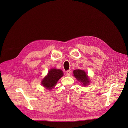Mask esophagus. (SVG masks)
<instances>
[{"label":"esophagus","instance_id":"34e87169","mask_svg":"<svg viewBox=\"0 0 128 128\" xmlns=\"http://www.w3.org/2000/svg\"><path fill=\"white\" fill-rule=\"evenodd\" d=\"M70 73H71V71L70 70H68V71L66 72V76H70Z\"/></svg>","mask_w":128,"mask_h":128}]
</instances>
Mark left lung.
Returning <instances> with one entry per match:
<instances>
[{"instance_id":"1","label":"left lung","mask_w":128,"mask_h":128,"mask_svg":"<svg viewBox=\"0 0 128 128\" xmlns=\"http://www.w3.org/2000/svg\"><path fill=\"white\" fill-rule=\"evenodd\" d=\"M73 74L78 82L82 84L83 86H88L90 84V79L84 70H76L73 71Z\"/></svg>"}]
</instances>
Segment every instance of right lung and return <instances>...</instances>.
<instances>
[{"mask_svg": "<svg viewBox=\"0 0 128 128\" xmlns=\"http://www.w3.org/2000/svg\"><path fill=\"white\" fill-rule=\"evenodd\" d=\"M64 74L62 70L52 68L42 80L41 84L46 89L51 90L56 86L58 80Z\"/></svg>", "mask_w": 128, "mask_h": 128, "instance_id": "1", "label": "right lung"}]
</instances>
